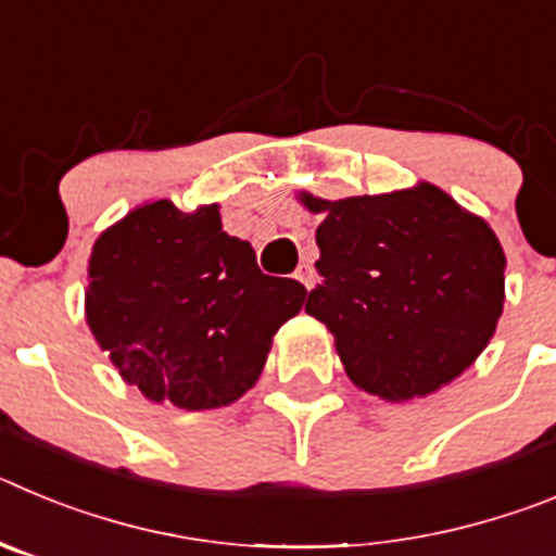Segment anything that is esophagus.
Listing matches in <instances>:
<instances>
[{
  "label": "esophagus",
  "mask_w": 556,
  "mask_h": 556,
  "mask_svg": "<svg viewBox=\"0 0 556 556\" xmlns=\"http://www.w3.org/2000/svg\"><path fill=\"white\" fill-rule=\"evenodd\" d=\"M294 278L303 283L306 289H312L314 283V267L312 264H298V269H294Z\"/></svg>",
  "instance_id": "34e87169"
}]
</instances>
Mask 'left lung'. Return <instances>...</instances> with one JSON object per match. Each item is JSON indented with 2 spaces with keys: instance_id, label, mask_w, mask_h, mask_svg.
<instances>
[{
  "instance_id": "8db88e82",
  "label": "left lung",
  "mask_w": 556,
  "mask_h": 556,
  "mask_svg": "<svg viewBox=\"0 0 556 556\" xmlns=\"http://www.w3.org/2000/svg\"><path fill=\"white\" fill-rule=\"evenodd\" d=\"M306 314L333 333L348 378L390 404L426 397L473 365L504 312L507 255L440 186L323 200Z\"/></svg>"
}]
</instances>
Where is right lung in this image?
I'll return each instance as SVG.
<instances>
[{
    "instance_id": "1",
    "label": "right lung",
    "mask_w": 556,
    "mask_h": 556,
    "mask_svg": "<svg viewBox=\"0 0 556 556\" xmlns=\"http://www.w3.org/2000/svg\"><path fill=\"white\" fill-rule=\"evenodd\" d=\"M303 301V283L264 275L253 248L225 233L217 203L186 214L147 200L102 230L88 258L97 345L125 384L186 412L239 401Z\"/></svg>"
}]
</instances>
